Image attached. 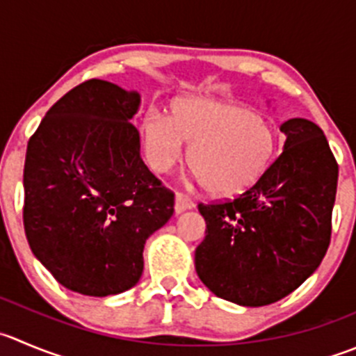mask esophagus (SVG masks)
<instances>
[{
  "label": "esophagus",
  "mask_w": 356,
  "mask_h": 356,
  "mask_svg": "<svg viewBox=\"0 0 356 356\" xmlns=\"http://www.w3.org/2000/svg\"><path fill=\"white\" fill-rule=\"evenodd\" d=\"M191 207H193V202L188 198V196H184L182 193H177V195H175V203H174L175 213H182L184 210L191 209Z\"/></svg>",
  "instance_id": "1"
}]
</instances>
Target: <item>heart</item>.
<instances>
[{
    "mask_svg": "<svg viewBox=\"0 0 356 356\" xmlns=\"http://www.w3.org/2000/svg\"><path fill=\"white\" fill-rule=\"evenodd\" d=\"M147 163L158 174L177 167L189 149V167L207 191L220 198L238 196L257 184L280 147L271 120L254 108L224 99L186 95L160 111L143 116Z\"/></svg>",
    "mask_w": 356,
    "mask_h": 356,
    "instance_id": "obj_1",
    "label": "heart"
}]
</instances>
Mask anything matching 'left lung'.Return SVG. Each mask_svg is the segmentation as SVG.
I'll list each match as a JSON object with an SVG mask.
<instances>
[{"instance_id": "8db88e82", "label": "left lung", "mask_w": 356, "mask_h": 356, "mask_svg": "<svg viewBox=\"0 0 356 356\" xmlns=\"http://www.w3.org/2000/svg\"><path fill=\"white\" fill-rule=\"evenodd\" d=\"M280 130L284 151L257 184L233 202L198 205L207 231L195 252L196 273L217 298L248 308L294 292L330 243L336 158L309 120H287Z\"/></svg>"}]
</instances>
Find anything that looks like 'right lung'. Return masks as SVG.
Returning a JSON list of instances; mask_svg holds the SVG:
<instances>
[{
	"label": "right lung",
	"instance_id": "right-lung-1",
	"mask_svg": "<svg viewBox=\"0 0 356 356\" xmlns=\"http://www.w3.org/2000/svg\"><path fill=\"white\" fill-rule=\"evenodd\" d=\"M139 104L137 92L88 79L48 109L27 143V241L55 280L78 294L132 289L146 240L174 213V193L140 158L130 123Z\"/></svg>",
	"mask_w": 356,
	"mask_h": 356
}]
</instances>
